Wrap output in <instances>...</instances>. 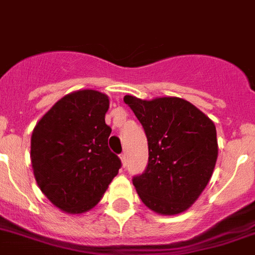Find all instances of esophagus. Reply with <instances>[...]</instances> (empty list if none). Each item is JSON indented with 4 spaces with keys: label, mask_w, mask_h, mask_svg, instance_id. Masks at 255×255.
<instances>
[{
    "label": "esophagus",
    "mask_w": 255,
    "mask_h": 255,
    "mask_svg": "<svg viewBox=\"0 0 255 255\" xmlns=\"http://www.w3.org/2000/svg\"><path fill=\"white\" fill-rule=\"evenodd\" d=\"M120 160H121V164H123V166H125L126 165V153L121 154V156H120Z\"/></svg>",
    "instance_id": "34e87169"
}]
</instances>
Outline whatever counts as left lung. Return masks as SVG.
Instances as JSON below:
<instances>
[{
    "instance_id": "obj_1",
    "label": "left lung",
    "mask_w": 255,
    "mask_h": 255,
    "mask_svg": "<svg viewBox=\"0 0 255 255\" xmlns=\"http://www.w3.org/2000/svg\"><path fill=\"white\" fill-rule=\"evenodd\" d=\"M147 135L148 165L134 177L139 197L152 212H186L208 186L218 157L217 130L212 120L192 103L177 97L151 101L125 95Z\"/></svg>"
}]
</instances>
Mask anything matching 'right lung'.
<instances>
[{
	"label": "right lung",
	"mask_w": 255,
	"mask_h": 255,
	"mask_svg": "<svg viewBox=\"0 0 255 255\" xmlns=\"http://www.w3.org/2000/svg\"><path fill=\"white\" fill-rule=\"evenodd\" d=\"M110 98L82 89L64 95L34 126L30 161L41 192L68 214H82L101 201L121 161L108 148Z\"/></svg>",
	"instance_id": "obj_1"
}]
</instances>
